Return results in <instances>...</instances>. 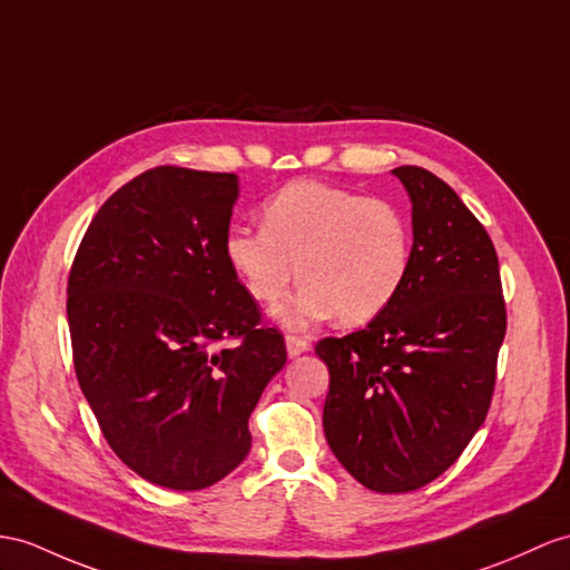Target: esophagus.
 <instances>
[{
	"label": "esophagus",
	"mask_w": 570,
	"mask_h": 570,
	"mask_svg": "<svg viewBox=\"0 0 570 570\" xmlns=\"http://www.w3.org/2000/svg\"><path fill=\"white\" fill-rule=\"evenodd\" d=\"M285 345H287V355L289 357H297V355L309 351V341L302 338V336H295V333H287Z\"/></svg>",
	"instance_id": "obj_1"
}]
</instances>
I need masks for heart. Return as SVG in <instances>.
<instances>
[{"mask_svg": "<svg viewBox=\"0 0 570 570\" xmlns=\"http://www.w3.org/2000/svg\"><path fill=\"white\" fill-rule=\"evenodd\" d=\"M222 252L258 304L281 299L297 266L299 293L275 309L285 326L328 316L367 324L404 289L413 234L404 210L390 200L295 180L263 205V227H232Z\"/></svg>", "mask_w": 570, "mask_h": 570, "instance_id": "b5f03b06", "label": "heart"}]
</instances>
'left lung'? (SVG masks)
I'll use <instances>...</instances> for the list:
<instances>
[{
	"label": "left lung",
	"mask_w": 570,
	"mask_h": 570,
	"mask_svg": "<svg viewBox=\"0 0 570 570\" xmlns=\"http://www.w3.org/2000/svg\"><path fill=\"white\" fill-rule=\"evenodd\" d=\"M394 176L413 203L406 285L365 328L314 345L328 367V448L377 493L421 489L460 460L491 409L508 326L489 232L435 174Z\"/></svg>",
	"instance_id": "1"
}]
</instances>
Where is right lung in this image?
<instances>
[{"label":"right lung","instance_id":"obj_1","mask_svg":"<svg viewBox=\"0 0 570 570\" xmlns=\"http://www.w3.org/2000/svg\"><path fill=\"white\" fill-rule=\"evenodd\" d=\"M234 174L155 166L94 215L67 277L81 392L118 460L200 491L252 450L248 415L287 351L225 261Z\"/></svg>","mask_w":570,"mask_h":570}]
</instances>
